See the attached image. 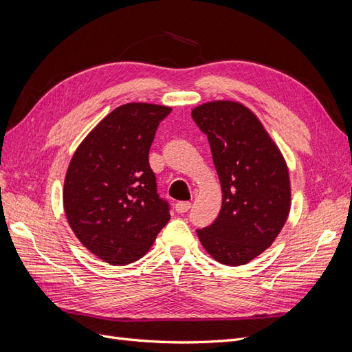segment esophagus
I'll use <instances>...</instances> for the list:
<instances>
[{"label": "esophagus", "mask_w": 352, "mask_h": 352, "mask_svg": "<svg viewBox=\"0 0 352 352\" xmlns=\"http://www.w3.org/2000/svg\"><path fill=\"white\" fill-rule=\"evenodd\" d=\"M190 208H191V203L190 201H178V203H175V210L178 213H186Z\"/></svg>", "instance_id": "obj_1"}]
</instances>
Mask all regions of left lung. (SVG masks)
Here are the masks:
<instances>
[{
  "mask_svg": "<svg viewBox=\"0 0 352 352\" xmlns=\"http://www.w3.org/2000/svg\"><path fill=\"white\" fill-rule=\"evenodd\" d=\"M191 117L208 135L222 190L217 221L197 230V236L217 262L245 265L272 245L287 222V162L263 124L240 102H206Z\"/></svg>",
  "mask_w": 352,
  "mask_h": 352,
  "instance_id": "obj_1",
  "label": "left lung"
}]
</instances>
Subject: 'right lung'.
<instances>
[{
  "instance_id": "right-lung-1",
  "label": "right lung",
  "mask_w": 352,
  "mask_h": 352,
  "mask_svg": "<svg viewBox=\"0 0 352 352\" xmlns=\"http://www.w3.org/2000/svg\"><path fill=\"white\" fill-rule=\"evenodd\" d=\"M169 112L142 102L116 108L78 144L67 169V221L78 241L109 265L143 257L171 218L149 165L156 129Z\"/></svg>"
}]
</instances>
